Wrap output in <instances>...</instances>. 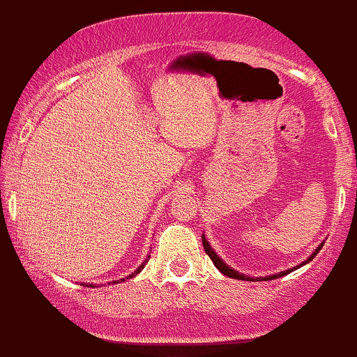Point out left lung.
I'll use <instances>...</instances> for the list:
<instances>
[{"label":"left lung","mask_w":357,"mask_h":357,"mask_svg":"<svg viewBox=\"0 0 357 357\" xmlns=\"http://www.w3.org/2000/svg\"><path fill=\"white\" fill-rule=\"evenodd\" d=\"M202 243H204V250H205V253H207V255H208V257H210V260H212V261H213V265H215V267H217V268H219V270H220V272H222V273H224V275L231 277V279H238V280H250V282H251V280H255V279H251V277H246V275H243V273H238V272H236V270L229 268V267H227V265H226V264H224V261H222V260H220V258H219V257H217V255H215V251H213V250H212V248H210V245H208V241H207V239H205V236H202ZM321 246H324V245H320V246H318V250H317V251H314V253H313V255H311V257H310V258H307V260L305 261V264H307V261H311V260H313V258H314V255H318V251H320V250H321ZM299 267H301V265H299ZM294 268H296V267H294ZM294 268H291V270H286V272H280V273H275V275H272V277H264V279H265V280H272V279H277V277H282V275H286V273H289V272H292V270H294ZM257 280H261V279H257Z\"/></svg>","instance_id":"1"}]
</instances>
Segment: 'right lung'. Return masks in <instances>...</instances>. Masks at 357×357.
Returning a JSON list of instances; mask_svg holds the SVG:
<instances>
[{
  "instance_id": "right-lung-1",
  "label": "right lung",
  "mask_w": 357,
  "mask_h": 357,
  "mask_svg": "<svg viewBox=\"0 0 357 357\" xmlns=\"http://www.w3.org/2000/svg\"><path fill=\"white\" fill-rule=\"evenodd\" d=\"M149 258H150V257H149ZM145 264H147V260H145ZM145 264H144V265H145ZM144 265H142V267H140V268H138V270H137V272H135V273H131V275H130V277H135V275H137V273H138V272H140V270H142V268H144ZM130 277H126V279H130ZM121 280H125V279H121ZM111 284H116V280H112V282H111ZM87 287H92V286H87Z\"/></svg>"
}]
</instances>
